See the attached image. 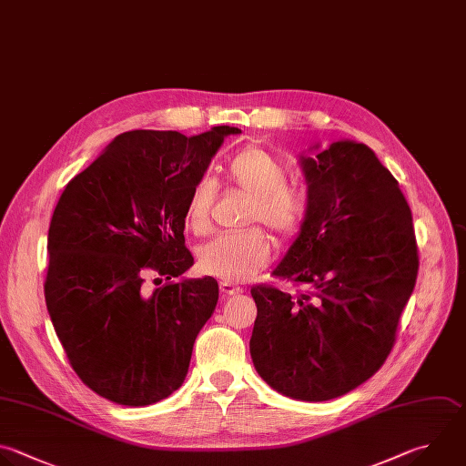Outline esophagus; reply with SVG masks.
Returning <instances> with one entry per match:
<instances>
[{
  "label": "esophagus",
  "mask_w": 466,
  "mask_h": 466,
  "mask_svg": "<svg viewBox=\"0 0 466 466\" xmlns=\"http://www.w3.org/2000/svg\"><path fill=\"white\" fill-rule=\"evenodd\" d=\"M220 291L226 295V297H231V295H240L244 289L240 286H235L231 282H220Z\"/></svg>",
  "instance_id": "34e87169"
}]
</instances>
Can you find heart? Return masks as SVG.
<instances>
[{
  "label": "heart",
  "instance_id": "1",
  "mask_svg": "<svg viewBox=\"0 0 466 466\" xmlns=\"http://www.w3.org/2000/svg\"><path fill=\"white\" fill-rule=\"evenodd\" d=\"M228 180L251 195L244 224L262 222L280 238L293 237L304 224L308 197L288 184V169L273 155L260 147L240 151L228 164ZM215 187L208 178L195 182L186 206V228L204 237L211 231V208ZM271 257V238L257 226L222 233L198 249V268L224 282H246L255 277Z\"/></svg>",
  "mask_w": 466,
  "mask_h": 466
}]
</instances>
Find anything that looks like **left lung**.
I'll return each mask as SVG.
<instances>
[{
	"label": "left lung",
	"instance_id": "obj_1",
	"mask_svg": "<svg viewBox=\"0 0 466 466\" xmlns=\"http://www.w3.org/2000/svg\"><path fill=\"white\" fill-rule=\"evenodd\" d=\"M308 213L275 268L304 286L251 288L249 351L258 375L299 400H328L368 380L386 360L417 279L408 202L373 151L333 142L302 158Z\"/></svg>",
	"mask_w": 466,
	"mask_h": 466
}]
</instances>
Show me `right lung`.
Returning a JSON list of instances; mask_svg holds the SVG:
<instances>
[{
	"label": "right lung",
	"mask_w": 466,
	"mask_h": 466,
	"mask_svg": "<svg viewBox=\"0 0 466 466\" xmlns=\"http://www.w3.org/2000/svg\"><path fill=\"white\" fill-rule=\"evenodd\" d=\"M238 133L229 126L191 138L177 131L124 133L56 204L47 238V309L76 375L116 404L158 402L186 379L218 284L213 277L171 280L193 266L184 206L224 137ZM147 276L167 282L149 290Z\"/></svg>",
	"instance_id": "add662e5"
}]
</instances>
